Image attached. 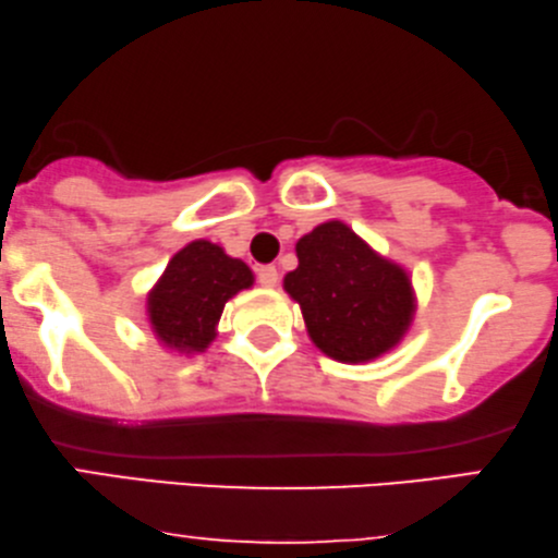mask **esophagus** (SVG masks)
<instances>
[{
	"mask_svg": "<svg viewBox=\"0 0 558 558\" xmlns=\"http://www.w3.org/2000/svg\"><path fill=\"white\" fill-rule=\"evenodd\" d=\"M256 279H258V284H262V287H277V281H279L277 266H271V264L258 266V269H256Z\"/></svg>",
	"mask_w": 558,
	"mask_h": 558,
	"instance_id": "esophagus-1",
	"label": "esophagus"
}]
</instances>
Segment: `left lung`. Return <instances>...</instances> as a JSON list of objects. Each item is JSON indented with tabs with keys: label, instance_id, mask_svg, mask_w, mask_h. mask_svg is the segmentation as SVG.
<instances>
[{
	"label": "left lung",
	"instance_id": "1",
	"mask_svg": "<svg viewBox=\"0 0 558 558\" xmlns=\"http://www.w3.org/2000/svg\"><path fill=\"white\" fill-rule=\"evenodd\" d=\"M284 289L300 302L313 343L338 361H368L397 345L415 313L410 277L332 220L296 243Z\"/></svg>",
	"mask_w": 558,
	"mask_h": 558
}]
</instances>
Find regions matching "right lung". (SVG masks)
<instances>
[{
  "label": "right lung",
  "mask_w": 558,
  "mask_h": 558,
  "mask_svg": "<svg viewBox=\"0 0 558 558\" xmlns=\"http://www.w3.org/2000/svg\"><path fill=\"white\" fill-rule=\"evenodd\" d=\"M253 284L241 258L220 245L194 241L177 253L148 294V320L156 336L177 351H205L230 296Z\"/></svg>",
  "instance_id": "add662e5"
}]
</instances>
